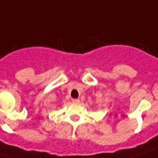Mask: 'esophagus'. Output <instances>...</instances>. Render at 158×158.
I'll use <instances>...</instances> for the list:
<instances>
[{"mask_svg": "<svg viewBox=\"0 0 158 158\" xmlns=\"http://www.w3.org/2000/svg\"><path fill=\"white\" fill-rule=\"evenodd\" d=\"M72 102L73 103H79V99H73Z\"/></svg>", "mask_w": 158, "mask_h": 158, "instance_id": "34e87169", "label": "esophagus"}]
</instances>
